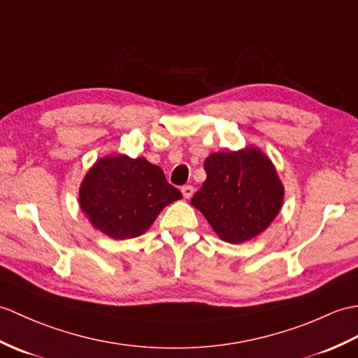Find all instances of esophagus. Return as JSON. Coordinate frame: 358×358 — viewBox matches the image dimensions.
Here are the masks:
<instances>
[{
  "mask_svg": "<svg viewBox=\"0 0 358 358\" xmlns=\"http://www.w3.org/2000/svg\"><path fill=\"white\" fill-rule=\"evenodd\" d=\"M181 194H182V196H185L186 199H189L190 196L194 195V187L190 186V185H187V186H182V187H181Z\"/></svg>",
  "mask_w": 358,
  "mask_h": 358,
  "instance_id": "obj_1",
  "label": "esophagus"
}]
</instances>
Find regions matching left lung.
<instances>
[{
  "label": "left lung",
  "mask_w": 358,
  "mask_h": 358,
  "mask_svg": "<svg viewBox=\"0 0 358 358\" xmlns=\"http://www.w3.org/2000/svg\"><path fill=\"white\" fill-rule=\"evenodd\" d=\"M207 178L190 199L218 236L241 244L259 235L276 218L284 187L271 162L248 148L212 154L204 162Z\"/></svg>",
  "instance_id": "8db88e82"
}]
</instances>
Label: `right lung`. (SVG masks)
<instances>
[{
	"instance_id": "obj_1",
	"label": "right lung",
	"mask_w": 358,
	"mask_h": 358,
	"mask_svg": "<svg viewBox=\"0 0 358 358\" xmlns=\"http://www.w3.org/2000/svg\"><path fill=\"white\" fill-rule=\"evenodd\" d=\"M181 196L159 166L128 155L99 160L79 190L80 209L96 229L114 239L145 234L164 207Z\"/></svg>"
}]
</instances>
